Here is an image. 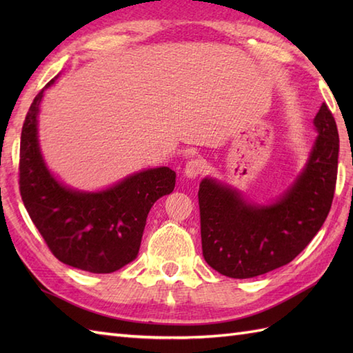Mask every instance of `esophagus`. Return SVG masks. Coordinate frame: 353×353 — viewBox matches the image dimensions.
<instances>
[{
    "mask_svg": "<svg viewBox=\"0 0 353 353\" xmlns=\"http://www.w3.org/2000/svg\"><path fill=\"white\" fill-rule=\"evenodd\" d=\"M203 170H205V162L199 159V157H194V159L188 161V163L185 165V176L194 179L199 174H201V171Z\"/></svg>",
    "mask_w": 353,
    "mask_h": 353,
    "instance_id": "34e87169",
    "label": "esophagus"
}]
</instances>
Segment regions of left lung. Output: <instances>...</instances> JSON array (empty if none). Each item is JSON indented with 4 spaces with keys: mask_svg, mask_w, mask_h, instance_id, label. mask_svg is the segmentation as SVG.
Listing matches in <instances>:
<instances>
[{
    "mask_svg": "<svg viewBox=\"0 0 353 353\" xmlns=\"http://www.w3.org/2000/svg\"><path fill=\"white\" fill-rule=\"evenodd\" d=\"M319 137L308 163L273 205H252L214 179L199 188L201 250L216 272L247 279L288 264L323 226L331 211L340 139L323 103L314 118Z\"/></svg>",
    "mask_w": 353,
    "mask_h": 353,
    "instance_id": "obj_1",
    "label": "left lung"
}]
</instances>
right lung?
Listing matches in <instances>:
<instances>
[{"instance_id":"obj_1","label":"right lung","mask_w":353,"mask_h":353,"mask_svg":"<svg viewBox=\"0 0 353 353\" xmlns=\"http://www.w3.org/2000/svg\"><path fill=\"white\" fill-rule=\"evenodd\" d=\"M42 97L43 89L34 97L21 132L22 201L59 261L91 273L117 272L138 256L150 209L174 190L176 172L168 167L150 168L100 192L66 188L48 171L39 150Z\"/></svg>"}]
</instances>
